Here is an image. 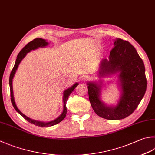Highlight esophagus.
I'll return each mask as SVG.
<instances>
[{
	"label": "esophagus",
	"mask_w": 155,
	"mask_h": 155,
	"mask_svg": "<svg viewBox=\"0 0 155 155\" xmlns=\"http://www.w3.org/2000/svg\"><path fill=\"white\" fill-rule=\"evenodd\" d=\"M89 79V77L88 76H87V75H85V76H84L83 77V79L82 80H84V81H86V80H87Z\"/></svg>",
	"instance_id": "obj_1"
}]
</instances>
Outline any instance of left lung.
I'll return each mask as SVG.
<instances>
[{"mask_svg":"<svg viewBox=\"0 0 155 155\" xmlns=\"http://www.w3.org/2000/svg\"><path fill=\"white\" fill-rule=\"evenodd\" d=\"M109 59L101 61L99 75L104 76L119 72L122 94L115 107H109L100 100L101 88L94 83L87 84L90 104L101 117L109 120H119L130 115L138 107L147 90V81L145 67L136 48L120 38L114 40Z\"/></svg>","mask_w":155,"mask_h":155,"instance_id":"8db88e82","label":"left lung"}]
</instances>
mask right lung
Masks as SVG:
<instances>
[{"label":"right lung","mask_w":155,"mask_h":155,"mask_svg":"<svg viewBox=\"0 0 155 155\" xmlns=\"http://www.w3.org/2000/svg\"><path fill=\"white\" fill-rule=\"evenodd\" d=\"M46 45H48V42H46L45 40H44L42 38H36L32 40V41L28 43L24 47L22 48V50L19 52V53L18 54L17 57V59L15 61V65L13 67V68L12 69V71L11 72L10 74V77H9V86H10V91H11V103H12L13 106L14 107V109H15L17 113H19L20 115H21L23 118H24L25 120H27L28 122L30 123L34 124L35 125H37V126L39 127H50L52 126V125H54L60 123L61 121H63L64 118L65 117L66 114H67V107H66V103L67 101L69 98V95L71 94V93L74 91V90L77 87L78 85V84L76 83L75 84L74 86L72 87H69V88L67 89L66 90L64 91V94H63V111L62 114L57 117L56 119L54 120L50 121V122H47V123H45V122H42V121H36V120H33L30 118L28 117L27 116H25L24 114H23L20 110L18 109V108L17 107L14 101V97H13V86H12V81H13V78L14 77V75L15 74L16 70L18 68L19 64L21 62V60L25 57V55L27 54L28 52H30L32 50H35L39 47H44V46H46Z\"/></svg>","instance_id":"right-lung-1"}]
</instances>
